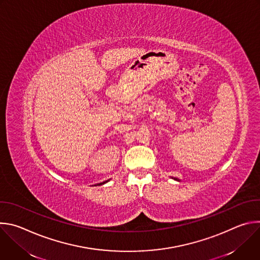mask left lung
Masks as SVG:
<instances>
[{
  "label": "left lung",
  "instance_id": "1",
  "mask_svg": "<svg viewBox=\"0 0 260 260\" xmlns=\"http://www.w3.org/2000/svg\"><path fill=\"white\" fill-rule=\"evenodd\" d=\"M173 179H174V180H176V181H179V182L181 181V180H180V179H178V178H173Z\"/></svg>",
  "mask_w": 260,
  "mask_h": 260
}]
</instances>
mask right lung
<instances>
[{"mask_svg": "<svg viewBox=\"0 0 260 260\" xmlns=\"http://www.w3.org/2000/svg\"><path fill=\"white\" fill-rule=\"evenodd\" d=\"M108 181H110V180H107V181H104V182H102V183H99V184H96V185H103V184H105V183H107ZM95 186V185H94Z\"/></svg>", "mask_w": 260, "mask_h": 260, "instance_id": "1", "label": "right lung"}]
</instances>
